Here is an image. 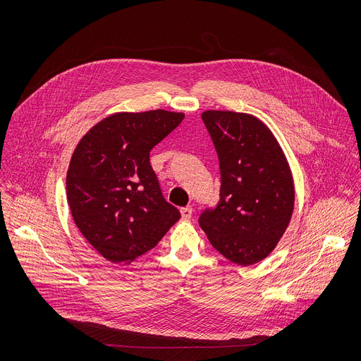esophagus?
I'll use <instances>...</instances> for the list:
<instances>
[{"label":"esophagus","mask_w":361,"mask_h":361,"mask_svg":"<svg viewBox=\"0 0 361 361\" xmlns=\"http://www.w3.org/2000/svg\"><path fill=\"white\" fill-rule=\"evenodd\" d=\"M180 213H181L183 220H190L191 216H192V207H191V205H187V207H183L180 210Z\"/></svg>","instance_id":"esophagus-1"}]
</instances>
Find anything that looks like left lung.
I'll return each instance as SVG.
<instances>
[{
  "instance_id": "obj_1",
  "label": "left lung",
  "mask_w": 361,
  "mask_h": 361,
  "mask_svg": "<svg viewBox=\"0 0 361 361\" xmlns=\"http://www.w3.org/2000/svg\"><path fill=\"white\" fill-rule=\"evenodd\" d=\"M216 147L221 187L200 227L212 245L240 266L264 260L284 234L294 209L291 170L273 133L259 118L234 111H204Z\"/></svg>"
}]
</instances>
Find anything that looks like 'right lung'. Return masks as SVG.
<instances>
[{"mask_svg":"<svg viewBox=\"0 0 361 361\" xmlns=\"http://www.w3.org/2000/svg\"><path fill=\"white\" fill-rule=\"evenodd\" d=\"M183 113H117L78 142L67 171V200L85 240L111 263H131L154 248L181 214L163 197L149 151Z\"/></svg>","mask_w":361,"mask_h":361,"instance_id":"right-lung-1","label":"right lung"}]
</instances>
